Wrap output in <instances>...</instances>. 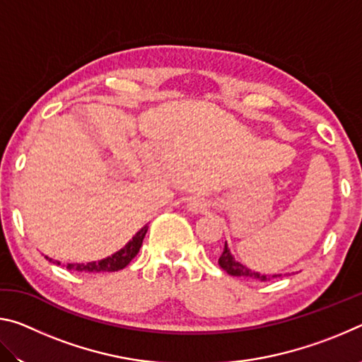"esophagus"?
<instances>
[{
    "instance_id": "34e87169",
    "label": "esophagus",
    "mask_w": 362,
    "mask_h": 362,
    "mask_svg": "<svg viewBox=\"0 0 362 362\" xmlns=\"http://www.w3.org/2000/svg\"><path fill=\"white\" fill-rule=\"evenodd\" d=\"M188 211H192L194 214H201L207 211V203L203 199V198H193L189 199L188 203Z\"/></svg>"
}]
</instances>
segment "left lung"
Here are the masks:
<instances>
[{"label": "left lung", "instance_id": "obj_1", "mask_svg": "<svg viewBox=\"0 0 362 362\" xmlns=\"http://www.w3.org/2000/svg\"><path fill=\"white\" fill-rule=\"evenodd\" d=\"M218 265H220V268L225 269L226 273L231 274V276L246 278V279H257V281H263V283H267V281H272L273 278L281 276V274H262V273H257V272H252V269L246 268L243 265V263L236 262L235 259H233V255L230 254V249H228V246H226V243H225L222 255L218 257Z\"/></svg>", "mask_w": 362, "mask_h": 362}]
</instances>
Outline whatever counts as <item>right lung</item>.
<instances>
[{
	"mask_svg": "<svg viewBox=\"0 0 362 362\" xmlns=\"http://www.w3.org/2000/svg\"><path fill=\"white\" fill-rule=\"evenodd\" d=\"M146 230L148 226H144L136 236L132 238V241L126 244L124 247L118 252H115L113 255L107 257L100 262H89V263H66V269H73V272H84V273H103V272H118V269L126 268L129 265L131 260L139 254L140 247H142L144 238L146 235ZM47 259V257H46ZM49 262H52V259H47ZM57 265H60V262H56Z\"/></svg>",
	"mask_w": 362,
	"mask_h": 362,
	"instance_id": "add662e5",
	"label": "right lung"
}]
</instances>
